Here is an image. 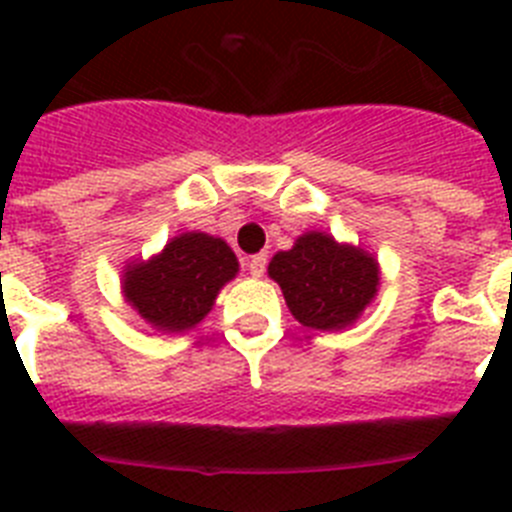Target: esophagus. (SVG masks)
<instances>
[{
    "mask_svg": "<svg viewBox=\"0 0 512 512\" xmlns=\"http://www.w3.org/2000/svg\"><path fill=\"white\" fill-rule=\"evenodd\" d=\"M248 271H251V277H261L266 271V253H256V256H251V261H248Z\"/></svg>",
    "mask_w": 512,
    "mask_h": 512,
    "instance_id": "obj_1",
    "label": "esophagus"
}]
</instances>
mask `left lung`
I'll list each match as a JSON object with an SVG mask.
<instances>
[{"mask_svg":"<svg viewBox=\"0 0 512 512\" xmlns=\"http://www.w3.org/2000/svg\"><path fill=\"white\" fill-rule=\"evenodd\" d=\"M269 277L282 287L289 312L315 330H343L379 292V261L361 246L307 230L289 251L274 253Z\"/></svg>","mask_w":512,"mask_h":512,"instance_id":"1","label":"left lung"}]
</instances>
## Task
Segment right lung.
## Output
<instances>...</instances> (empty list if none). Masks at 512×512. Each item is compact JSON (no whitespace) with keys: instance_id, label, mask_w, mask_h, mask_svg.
Returning <instances> with one entry per match:
<instances>
[{"instance_id":"obj_1","label":"right lung","mask_w":512,"mask_h":512,"mask_svg":"<svg viewBox=\"0 0 512 512\" xmlns=\"http://www.w3.org/2000/svg\"><path fill=\"white\" fill-rule=\"evenodd\" d=\"M235 274L238 259L223 238L187 230L148 261L125 264L122 297L158 333H184L207 318Z\"/></svg>"}]
</instances>
